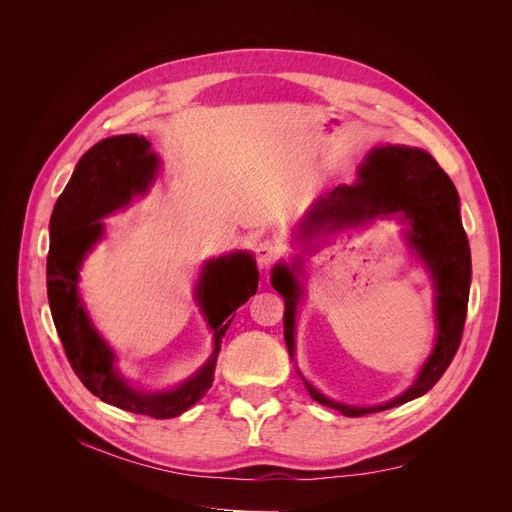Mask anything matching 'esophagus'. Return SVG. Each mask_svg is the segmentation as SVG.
Segmentation results:
<instances>
[{
	"label": "esophagus",
	"mask_w": 512,
	"mask_h": 512,
	"mask_svg": "<svg viewBox=\"0 0 512 512\" xmlns=\"http://www.w3.org/2000/svg\"><path fill=\"white\" fill-rule=\"evenodd\" d=\"M278 253H280V249H278L276 242H272V240H261V242H257V247H255V255H257V261L261 265L272 263L278 257Z\"/></svg>",
	"instance_id": "34e87169"
}]
</instances>
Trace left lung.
Listing matches in <instances>:
<instances>
[{
  "instance_id": "left-lung-1",
  "label": "left lung",
  "mask_w": 512,
  "mask_h": 512,
  "mask_svg": "<svg viewBox=\"0 0 512 512\" xmlns=\"http://www.w3.org/2000/svg\"><path fill=\"white\" fill-rule=\"evenodd\" d=\"M459 203L452 180L427 151L384 145L365 155L353 184H340L334 191L317 197L292 228V245L301 249V255L294 257L290 265L278 263L272 270V286L282 294L286 307L284 340L292 361L297 313L305 294V286L299 280L305 274L303 257L317 253L330 236L398 215V220L407 224L402 232L411 253L434 280L436 342L415 382L382 405L355 407L321 394L297 367L309 396L319 405L336 409L346 417H361L405 405L432 390L442 378L459 351L471 286V249L461 224Z\"/></svg>"
}]
</instances>
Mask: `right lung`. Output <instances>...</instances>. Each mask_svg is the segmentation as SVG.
I'll list each match as a JSON object with an SVG mask.
<instances>
[{
	"instance_id": "obj_1",
	"label": "right lung",
	"mask_w": 512,
	"mask_h": 512,
	"mask_svg": "<svg viewBox=\"0 0 512 512\" xmlns=\"http://www.w3.org/2000/svg\"><path fill=\"white\" fill-rule=\"evenodd\" d=\"M161 170V159L139 134H116L93 145L68 180L49 220L47 299L53 324L74 373L107 405L172 419L191 409L213 384L222 338L234 311L257 292L259 272L249 251L207 259L193 299L213 336L211 357L174 388L139 390L118 369L114 348L95 328L80 294V267L105 236V218L145 197Z\"/></svg>"
}]
</instances>
